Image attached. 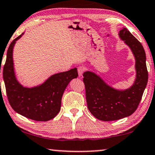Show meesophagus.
I'll list each match as a JSON object with an SVG mask.
<instances>
[{
    "mask_svg": "<svg viewBox=\"0 0 155 155\" xmlns=\"http://www.w3.org/2000/svg\"><path fill=\"white\" fill-rule=\"evenodd\" d=\"M78 75H79V76L80 77V76L82 75L83 73H84V68L82 66H80L78 67Z\"/></svg>",
    "mask_w": 155,
    "mask_h": 155,
    "instance_id": "obj_1",
    "label": "esophagus"
}]
</instances>
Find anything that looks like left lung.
<instances>
[{"instance_id": "1", "label": "left lung", "mask_w": 155, "mask_h": 155, "mask_svg": "<svg viewBox=\"0 0 155 155\" xmlns=\"http://www.w3.org/2000/svg\"><path fill=\"white\" fill-rule=\"evenodd\" d=\"M119 35L135 57L136 78L134 84L125 90H117L94 73L86 71L83 73L89 110L96 118L106 122L132 115L140 104L148 80L146 56L142 44L126 28L120 31Z\"/></svg>"}]
</instances>
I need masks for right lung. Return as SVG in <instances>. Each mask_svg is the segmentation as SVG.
I'll list each match as a JSON object with an SVG mask.
<instances>
[{"label":"right lung","mask_w":155,"mask_h":155,"mask_svg":"<svg viewBox=\"0 0 155 155\" xmlns=\"http://www.w3.org/2000/svg\"><path fill=\"white\" fill-rule=\"evenodd\" d=\"M23 34L12 40L7 51L3 70L7 96L11 107L17 113L31 120L46 122L59 113L63 94L68 83L77 78L78 70L75 68L54 74L39 86L32 88L23 87L15 77L12 59L15 42Z\"/></svg>","instance_id":"obj_1"}]
</instances>
